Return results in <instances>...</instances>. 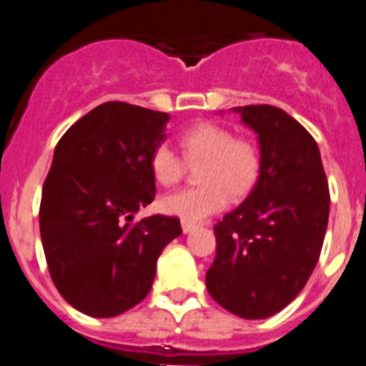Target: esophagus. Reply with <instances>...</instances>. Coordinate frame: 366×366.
<instances>
[{
    "mask_svg": "<svg viewBox=\"0 0 366 366\" xmlns=\"http://www.w3.org/2000/svg\"><path fill=\"white\" fill-rule=\"evenodd\" d=\"M181 227H183V232H190V231H194V229H196V223L183 219V222H181Z\"/></svg>",
    "mask_w": 366,
    "mask_h": 366,
    "instance_id": "obj_1",
    "label": "esophagus"
}]
</instances>
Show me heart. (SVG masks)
Returning <instances> with one entry per match:
<instances>
[{"instance_id": "1", "label": "heart", "mask_w": 366, "mask_h": 366, "mask_svg": "<svg viewBox=\"0 0 366 366\" xmlns=\"http://www.w3.org/2000/svg\"><path fill=\"white\" fill-rule=\"evenodd\" d=\"M183 157L170 144L161 143L150 154V170L163 187H176L189 164L202 163L196 189L179 190L161 199L167 214L198 222L223 211L232 199L245 198L257 185L262 170V152L254 141L234 137L231 128L216 122H198L179 137Z\"/></svg>"}]
</instances>
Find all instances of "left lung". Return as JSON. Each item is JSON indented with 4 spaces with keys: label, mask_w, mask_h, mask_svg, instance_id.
<instances>
[{
    "label": "left lung",
    "mask_w": 366,
    "mask_h": 366,
    "mask_svg": "<svg viewBox=\"0 0 366 366\" xmlns=\"http://www.w3.org/2000/svg\"><path fill=\"white\" fill-rule=\"evenodd\" d=\"M258 134L262 170L244 203L214 225L207 271L212 299L244 319H267L292 302L321 254L330 190L315 139L284 109L236 108Z\"/></svg>",
    "instance_id": "1"
}]
</instances>
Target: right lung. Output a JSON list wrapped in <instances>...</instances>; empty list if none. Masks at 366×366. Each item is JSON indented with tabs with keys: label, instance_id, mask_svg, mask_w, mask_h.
<instances>
[{
	"label": "right lung",
	"instance_id": "obj_1",
	"mask_svg": "<svg viewBox=\"0 0 366 366\" xmlns=\"http://www.w3.org/2000/svg\"><path fill=\"white\" fill-rule=\"evenodd\" d=\"M168 121L164 112L112 100L54 148L41 190V244L58 293L86 315L115 317L141 302L161 251L181 234L174 216L134 222L155 198L150 154Z\"/></svg>",
	"mask_w": 366,
	"mask_h": 366
}]
</instances>
